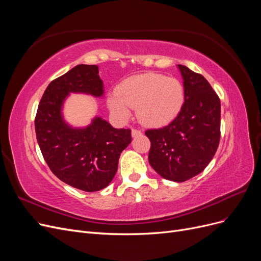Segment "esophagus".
I'll list each match as a JSON object with an SVG mask.
<instances>
[{"mask_svg": "<svg viewBox=\"0 0 261 261\" xmlns=\"http://www.w3.org/2000/svg\"><path fill=\"white\" fill-rule=\"evenodd\" d=\"M140 134H141V130H139V129H137V128H133V129H132V136H133V137L139 136Z\"/></svg>", "mask_w": 261, "mask_h": 261, "instance_id": "obj_1", "label": "esophagus"}]
</instances>
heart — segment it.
<instances>
[{"label": "heart", "mask_w": 261, "mask_h": 261, "mask_svg": "<svg viewBox=\"0 0 261 261\" xmlns=\"http://www.w3.org/2000/svg\"><path fill=\"white\" fill-rule=\"evenodd\" d=\"M185 100L184 87L174 77L147 73L125 80L117 91L109 96V107L121 120H126L132 108L137 107V116L149 126H162L177 116Z\"/></svg>", "instance_id": "1"}]
</instances>
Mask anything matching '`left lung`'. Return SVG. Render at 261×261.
Returning <instances> with one entry per match:
<instances>
[{"label": "left lung", "instance_id": "8db88e82", "mask_svg": "<svg viewBox=\"0 0 261 261\" xmlns=\"http://www.w3.org/2000/svg\"><path fill=\"white\" fill-rule=\"evenodd\" d=\"M185 100L177 116L161 128L146 130L151 146L149 163L163 178L185 181L198 175L215 156L220 143L221 103L202 75L178 65Z\"/></svg>", "mask_w": 261, "mask_h": 261}]
</instances>
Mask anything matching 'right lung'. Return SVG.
<instances>
[{
  "label": "right lung",
  "mask_w": 261,
  "mask_h": 261,
  "mask_svg": "<svg viewBox=\"0 0 261 261\" xmlns=\"http://www.w3.org/2000/svg\"><path fill=\"white\" fill-rule=\"evenodd\" d=\"M69 92L101 97L99 67L77 65L49 84L35 118L37 140L55 176L84 192H97L113 179L120 155L132 141V130L114 128L101 117L85 128L70 127L61 113Z\"/></svg>",
  "instance_id": "1"
}]
</instances>
